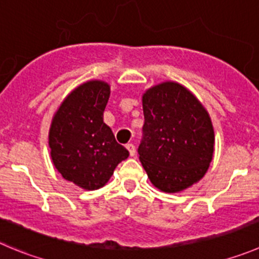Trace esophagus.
I'll use <instances>...</instances> for the list:
<instances>
[{
    "label": "esophagus",
    "instance_id": "34e87169",
    "mask_svg": "<svg viewBox=\"0 0 259 259\" xmlns=\"http://www.w3.org/2000/svg\"><path fill=\"white\" fill-rule=\"evenodd\" d=\"M126 149L129 151L130 156H134L135 154V146L133 143H127L126 144Z\"/></svg>",
    "mask_w": 259,
    "mask_h": 259
}]
</instances>
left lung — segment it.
<instances>
[{
	"instance_id": "obj_1",
	"label": "left lung",
	"mask_w": 259,
	"mask_h": 259,
	"mask_svg": "<svg viewBox=\"0 0 259 259\" xmlns=\"http://www.w3.org/2000/svg\"><path fill=\"white\" fill-rule=\"evenodd\" d=\"M143 141L139 159L152 184L179 193L198 183L213 158L211 117L197 97L176 81H163L142 96Z\"/></svg>"
}]
</instances>
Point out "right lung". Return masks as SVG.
Listing matches in <instances>:
<instances>
[{"instance_id":"right-lung-1","label":"right lung","mask_w":259,"mask_h":259,"mask_svg":"<svg viewBox=\"0 0 259 259\" xmlns=\"http://www.w3.org/2000/svg\"><path fill=\"white\" fill-rule=\"evenodd\" d=\"M110 84L88 80L72 89L51 121V158L62 178L85 190L105 187L129 152L103 121Z\"/></svg>"}]
</instances>
